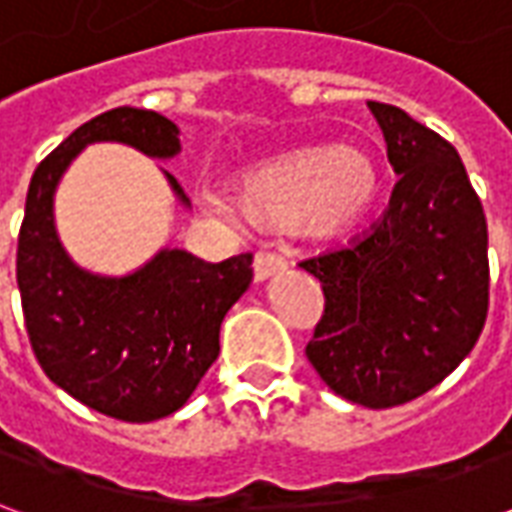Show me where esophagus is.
Returning a JSON list of instances; mask_svg holds the SVG:
<instances>
[{"label": "esophagus", "instance_id": "1", "mask_svg": "<svg viewBox=\"0 0 512 512\" xmlns=\"http://www.w3.org/2000/svg\"><path fill=\"white\" fill-rule=\"evenodd\" d=\"M285 260L274 252H257L255 255V263H252V271H255V279L257 282H263V279L274 277L279 271H285Z\"/></svg>", "mask_w": 512, "mask_h": 512}]
</instances>
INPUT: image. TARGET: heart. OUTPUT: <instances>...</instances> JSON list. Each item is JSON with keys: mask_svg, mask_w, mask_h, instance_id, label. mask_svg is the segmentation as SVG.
Wrapping results in <instances>:
<instances>
[{"mask_svg": "<svg viewBox=\"0 0 512 512\" xmlns=\"http://www.w3.org/2000/svg\"><path fill=\"white\" fill-rule=\"evenodd\" d=\"M373 161L356 147H304L279 156L238 180L235 202L244 219L271 230H296L334 238L354 227L376 197ZM211 213L233 219L235 208L216 194H202Z\"/></svg>", "mask_w": 512, "mask_h": 512, "instance_id": "heart-1", "label": "heart"}]
</instances>
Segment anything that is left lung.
Listing matches in <instances>:
<instances>
[{
  "instance_id": "1",
  "label": "left lung",
  "mask_w": 512,
  "mask_h": 512,
  "mask_svg": "<svg viewBox=\"0 0 512 512\" xmlns=\"http://www.w3.org/2000/svg\"><path fill=\"white\" fill-rule=\"evenodd\" d=\"M397 183L384 216L299 266L321 282L307 359L351 403L425 395L469 356L488 318V224L458 150L392 104L370 101Z\"/></svg>"
}]
</instances>
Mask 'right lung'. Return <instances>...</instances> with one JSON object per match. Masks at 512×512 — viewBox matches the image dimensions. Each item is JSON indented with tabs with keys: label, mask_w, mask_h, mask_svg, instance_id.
Segmentation results:
<instances>
[{
	"label": "right lung",
	"mask_w": 512,
	"mask_h": 512,
	"mask_svg": "<svg viewBox=\"0 0 512 512\" xmlns=\"http://www.w3.org/2000/svg\"><path fill=\"white\" fill-rule=\"evenodd\" d=\"M123 142L172 158L178 126L150 109L120 106L93 117L51 150L29 180L16 279L29 343L54 384L123 422L178 411L219 356V326L252 282V255L205 263L161 249L128 277H98L65 255L54 230V189L82 147ZM180 202L186 194L167 172Z\"/></svg>",
	"instance_id": "add662e5"
}]
</instances>
